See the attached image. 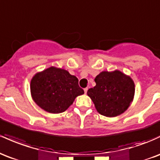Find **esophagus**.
Returning <instances> with one entry per match:
<instances>
[{"mask_svg":"<svg viewBox=\"0 0 160 160\" xmlns=\"http://www.w3.org/2000/svg\"><path fill=\"white\" fill-rule=\"evenodd\" d=\"M87 90H88V88H87H87H85V89H84V92H85L86 94H87Z\"/></svg>","mask_w":160,"mask_h":160,"instance_id":"34e87169","label":"esophagus"}]
</instances>
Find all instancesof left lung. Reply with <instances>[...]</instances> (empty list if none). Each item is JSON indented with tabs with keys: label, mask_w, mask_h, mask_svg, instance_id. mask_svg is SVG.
Masks as SVG:
<instances>
[{
	"label": "left lung",
	"mask_w": 160,
	"mask_h": 160,
	"mask_svg": "<svg viewBox=\"0 0 160 160\" xmlns=\"http://www.w3.org/2000/svg\"><path fill=\"white\" fill-rule=\"evenodd\" d=\"M96 85L87 91L96 110L106 117H115L128 109L134 96L131 77L119 71H102L95 78Z\"/></svg>",
	"instance_id": "8db88e82"
}]
</instances>
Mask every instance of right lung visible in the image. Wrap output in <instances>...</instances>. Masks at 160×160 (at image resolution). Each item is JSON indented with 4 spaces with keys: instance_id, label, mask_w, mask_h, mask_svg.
Listing matches in <instances>:
<instances>
[{
    "instance_id": "obj_1",
    "label": "right lung",
    "mask_w": 160,
    "mask_h": 160,
    "mask_svg": "<svg viewBox=\"0 0 160 160\" xmlns=\"http://www.w3.org/2000/svg\"><path fill=\"white\" fill-rule=\"evenodd\" d=\"M30 90L35 102L54 114L66 111L77 96L84 93L76 77L54 67L36 73L31 80Z\"/></svg>"
}]
</instances>
